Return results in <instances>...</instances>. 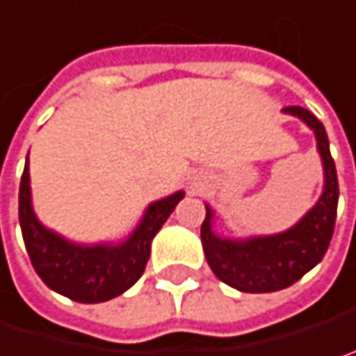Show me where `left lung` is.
<instances>
[{
  "label": "left lung",
  "mask_w": 356,
  "mask_h": 356,
  "mask_svg": "<svg viewBox=\"0 0 356 356\" xmlns=\"http://www.w3.org/2000/svg\"><path fill=\"white\" fill-rule=\"evenodd\" d=\"M283 113L302 120L316 136V148L324 171V187L318 202L287 230L244 238L220 234L213 228L216 211L206 204L202 244L208 265L220 281L244 293L279 291L300 281L322 261L334 232L339 177L330 156L326 130L306 108L291 106L285 108Z\"/></svg>",
  "instance_id": "1"
}]
</instances>
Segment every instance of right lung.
Masks as SVG:
<instances>
[{"instance_id":"right-lung-1","label":"right lung","mask_w":356,"mask_h":356,"mask_svg":"<svg viewBox=\"0 0 356 356\" xmlns=\"http://www.w3.org/2000/svg\"><path fill=\"white\" fill-rule=\"evenodd\" d=\"M183 197L185 191H175L148 204L136 228L120 243H73L38 220L26 159L19 183V228L34 271L52 291L79 304H102L122 296L140 279L152 238Z\"/></svg>"}]
</instances>
